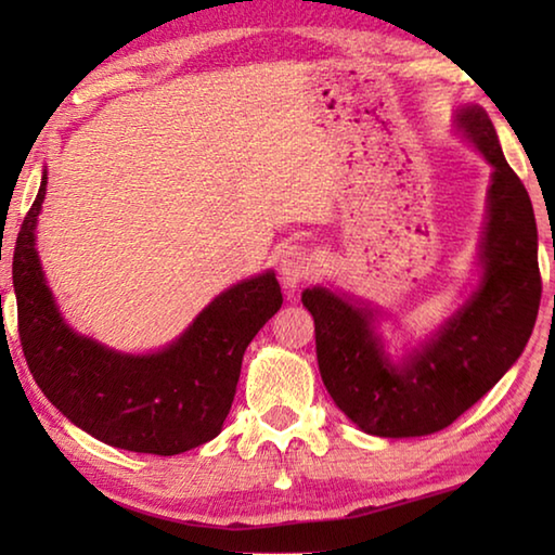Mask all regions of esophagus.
Masks as SVG:
<instances>
[{
  "mask_svg": "<svg viewBox=\"0 0 555 555\" xmlns=\"http://www.w3.org/2000/svg\"><path fill=\"white\" fill-rule=\"evenodd\" d=\"M315 271V261L311 251L306 247H298V244H291L284 251H281L279 259V279L288 291H294L300 281H306Z\"/></svg>",
  "mask_w": 555,
  "mask_h": 555,
  "instance_id": "34e87169",
  "label": "esophagus"
}]
</instances>
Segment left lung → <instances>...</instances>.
<instances>
[{"label":"left lung","instance_id":"1","mask_svg":"<svg viewBox=\"0 0 555 555\" xmlns=\"http://www.w3.org/2000/svg\"><path fill=\"white\" fill-rule=\"evenodd\" d=\"M453 125L492 166L477 279L463 304L397 357L382 331L387 318L372 300L333 284L300 294L315 323L325 389L370 436L418 438L448 428L512 370L539 315V232L529 193L480 105L457 107Z\"/></svg>","mask_w":555,"mask_h":555}]
</instances>
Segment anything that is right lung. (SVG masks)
<instances>
[{
  "label": "right lung",
  "mask_w": 555,
  "mask_h": 555,
  "mask_svg": "<svg viewBox=\"0 0 555 555\" xmlns=\"http://www.w3.org/2000/svg\"><path fill=\"white\" fill-rule=\"evenodd\" d=\"M46 183L43 168L12 264L18 337L39 389L70 424L107 446L178 455L208 443L230 413L244 350L284 304L274 269L224 288L158 350H115L75 331L46 281L36 249Z\"/></svg>",
  "instance_id": "add662e5"
}]
</instances>
